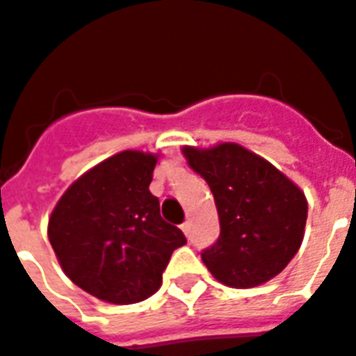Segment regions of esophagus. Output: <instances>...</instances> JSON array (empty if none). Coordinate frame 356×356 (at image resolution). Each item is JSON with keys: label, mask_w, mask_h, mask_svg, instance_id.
<instances>
[{"label": "esophagus", "mask_w": 356, "mask_h": 356, "mask_svg": "<svg viewBox=\"0 0 356 356\" xmlns=\"http://www.w3.org/2000/svg\"><path fill=\"white\" fill-rule=\"evenodd\" d=\"M181 228H183V232H185L186 236H191V220H185V222L181 225Z\"/></svg>", "instance_id": "obj_1"}]
</instances>
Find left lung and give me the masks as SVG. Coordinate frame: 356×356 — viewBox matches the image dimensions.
<instances>
[{
    "mask_svg": "<svg viewBox=\"0 0 356 356\" xmlns=\"http://www.w3.org/2000/svg\"><path fill=\"white\" fill-rule=\"evenodd\" d=\"M215 198L220 236L202 252L213 277L251 289L275 277L304 239L307 200L291 179L238 143L183 147Z\"/></svg>",
    "mask_w": 356,
    "mask_h": 356,
    "instance_id": "1",
    "label": "left lung"
}]
</instances>
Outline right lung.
I'll use <instances>...</instances> for the list:
<instances>
[{
  "instance_id": "1",
  "label": "right lung",
  "mask_w": 356,
  "mask_h": 356,
  "mask_svg": "<svg viewBox=\"0 0 356 356\" xmlns=\"http://www.w3.org/2000/svg\"><path fill=\"white\" fill-rule=\"evenodd\" d=\"M156 162L141 151L107 158L64 192L49 218V241L65 275L109 304L152 296L171 252L186 243L149 191Z\"/></svg>"
}]
</instances>
